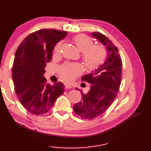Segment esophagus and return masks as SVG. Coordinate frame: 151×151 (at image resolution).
Here are the masks:
<instances>
[{"label": "esophagus", "mask_w": 151, "mask_h": 151, "mask_svg": "<svg viewBox=\"0 0 151 151\" xmlns=\"http://www.w3.org/2000/svg\"><path fill=\"white\" fill-rule=\"evenodd\" d=\"M65 88H72V86L68 85V84H65Z\"/></svg>", "instance_id": "obj_1"}]
</instances>
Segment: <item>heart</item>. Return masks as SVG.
Wrapping results in <instances>:
<instances>
[{
    "label": "heart",
    "mask_w": 151,
    "mask_h": 151,
    "mask_svg": "<svg viewBox=\"0 0 151 151\" xmlns=\"http://www.w3.org/2000/svg\"><path fill=\"white\" fill-rule=\"evenodd\" d=\"M78 50L82 52V59L86 69L94 70L104 63L106 57V50L101 45H94L90 37L84 35H79L73 38ZM62 43H57L54 48L55 55L60 54ZM83 68L78 63H66L59 68V75L64 81H73L76 76L83 73Z\"/></svg>",
    "instance_id": "heart-1"
}]
</instances>
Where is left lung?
<instances>
[{
    "mask_svg": "<svg viewBox=\"0 0 151 151\" xmlns=\"http://www.w3.org/2000/svg\"><path fill=\"white\" fill-rule=\"evenodd\" d=\"M92 36L105 46L108 55L103 65L81 78L90 84L91 89L87 94L81 91L82 101L75 104L73 110L81 118L88 120L101 115L111 105L119 92L122 78V60L118 48L100 32H94Z\"/></svg>",
    "mask_w": 151,
    "mask_h": 151,
    "instance_id": "8db88e82",
    "label": "left lung"
}]
</instances>
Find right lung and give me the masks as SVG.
Listing matches in <instances>:
<instances>
[{
  "label": "right lung",
  "mask_w": 151,
  "mask_h": 151,
  "mask_svg": "<svg viewBox=\"0 0 151 151\" xmlns=\"http://www.w3.org/2000/svg\"><path fill=\"white\" fill-rule=\"evenodd\" d=\"M66 34L55 29H40L25 38L16 51L12 68L15 93L22 105L31 114L47 113L63 93L62 83L50 85L43 75L55 46Z\"/></svg>",
  "instance_id": "1"
}]
</instances>
